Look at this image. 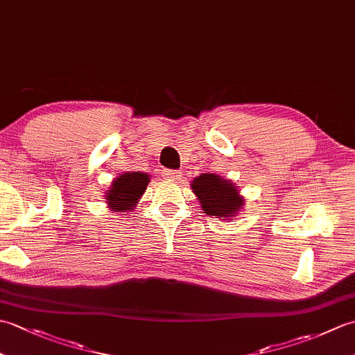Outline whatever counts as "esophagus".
Listing matches in <instances>:
<instances>
[{
	"label": "esophagus",
	"instance_id": "obj_1",
	"mask_svg": "<svg viewBox=\"0 0 355 355\" xmlns=\"http://www.w3.org/2000/svg\"><path fill=\"white\" fill-rule=\"evenodd\" d=\"M163 177L166 180H171V182H178V180L183 177V172H180V171H164Z\"/></svg>",
	"mask_w": 355,
	"mask_h": 355
}]
</instances>
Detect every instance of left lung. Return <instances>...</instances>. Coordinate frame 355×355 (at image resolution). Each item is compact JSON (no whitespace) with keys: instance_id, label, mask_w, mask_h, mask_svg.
<instances>
[{"instance_id":"1","label":"left lung","mask_w":355,"mask_h":355,"mask_svg":"<svg viewBox=\"0 0 355 355\" xmlns=\"http://www.w3.org/2000/svg\"><path fill=\"white\" fill-rule=\"evenodd\" d=\"M191 189L205 214L220 220H235L245 205V198L232 180L212 172L193 178Z\"/></svg>"}]
</instances>
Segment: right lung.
<instances>
[{
  "mask_svg": "<svg viewBox=\"0 0 355 355\" xmlns=\"http://www.w3.org/2000/svg\"><path fill=\"white\" fill-rule=\"evenodd\" d=\"M149 175L146 172H123L122 175L112 180L110 189L105 193L108 209L111 212H132L139 205L141 195L145 193L149 184Z\"/></svg>",
  "mask_w": 355,
  "mask_h": 355,
  "instance_id": "right-lung-1",
  "label": "right lung"
}]
</instances>
